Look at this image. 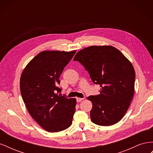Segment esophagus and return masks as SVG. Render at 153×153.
I'll use <instances>...</instances> for the list:
<instances>
[{
	"mask_svg": "<svg viewBox=\"0 0 153 153\" xmlns=\"http://www.w3.org/2000/svg\"><path fill=\"white\" fill-rule=\"evenodd\" d=\"M84 99V98H76L77 102H80V101H82Z\"/></svg>",
	"mask_w": 153,
	"mask_h": 153,
	"instance_id": "esophagus-1",
	"label": "esophagus"
}]
</instances>
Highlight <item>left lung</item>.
Returning <instances> with one entry per match:
<instances>
[{
    "label": "left lung",
    "mask_w": 153,
    "mask_h": 153,
    "mask_svg": "<svg viewBox=\"0 0 153 153\" xmlns=\"http://www.w3.org/2000/svg\"><path fill=\"white\" fill-rule=\"evenodd\" d=\"M85 68L100 94L89 96L92 103V123L111 126L127 112L134 95L135 72L131 63L111 46H91L80 50L74 57Z\"/></svg>",
    "instance_id": "left-lung-1"
}]
</instances>
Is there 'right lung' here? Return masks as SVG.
Instances as JSON below:
<instances>
[{"label": "right lung", "instance_id": "right-lung-1", "mask_svg": "<svg viewBox=\"0 0 153 153\" xmlns=\"http://www.w3.org/2000/svg\"><path fill=\"white\" fill-rule=\"evenodd\" d=\"M76 51H43L27 64L20 78V91L27 110L48 132H59L72 124L75 98L61 96L59 77Z\"/></svg>", "mask_w": 153, "mask_h": 153}]
</instances>
